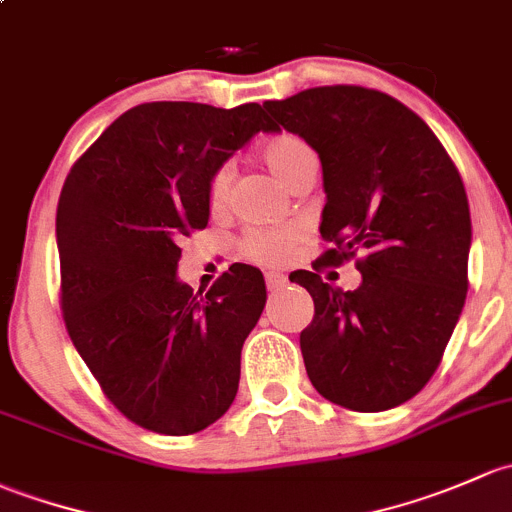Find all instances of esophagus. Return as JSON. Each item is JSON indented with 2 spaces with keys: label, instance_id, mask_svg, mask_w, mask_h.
<instances>
[{
  "label": "esophagus",
  "instance_id": "34e87169",
  "mask_svg": "<svg viewBox=\"0 0 512 512\" xmlns=\"http://www.w3.org/2000/svg\"><path fill=\"white\" fill-rule=\"evenodd\" d=\"M266 286L271 293L281 291L286 286V276H281V273H266Z\"/></svg>",
  "mask_w": 512,
  "mask_h": 512
}]
</instances>
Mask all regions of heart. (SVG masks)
Wrapping results in <instances>:
<instances>
[{"label":"heart","instance_id":"1","mask_svg":"<svg viewBox=\"0 0 512 512\" xmlns=\"http://www.w3.org/2000/svg\"><path fill=\"white\" fill-rule=\"evenodd\" d=\"M261 160L266 162L268 170L281 179L286 187H293L295 179L303 175L305 167L313 165L315 155L295 135H276V138H271L261 147ZM229 184L231 170L229 167H219L212 179H209V207L224 209L226 199H229ZM298 239V229H254L241 236L239 251L249 261L263 263V266H281V263H286L291 258Z\"/></svg>","mask_w":512,"mask_h":512}]
</instances>
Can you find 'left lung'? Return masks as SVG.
Returning a JSON list of instances; mask_svg holds the SVG:
<instances>
[{
	"mask_svg": "<svg viewBox=\"0 0 512 512\" xmlns=\"http://www.w3.org/2000/svg\"><path fill=\"white\" fill-rule=\"evenodd\" d=\"M263 108L323 165L320 236L333 249L318 266L362 254L355 291L313 271L291 276L315 303L300 333L310 382L352 412L399 407L436 372L466 303L471 212L461 175L429 125L382 91L320 86Z\"/></svg>",
	"mask_w": 512,
	"mask_h": 512,
	"instance_id": "1",
	"label": "left lung"
}]
</instances>
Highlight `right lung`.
I'll return each instance as SVG.
<instances>
[{
  "label": "right lung",
  "mask_w": 512,
  "mask_h": 512,
  "mask_svg": "<svg viewBox=\"0 0 512 512\" xmlns=\"http://www.w3.org/2000/svg\"><path fill=\"white\" fill-rule=\"evenodd\" d=\"M268 125L261 105L142 103L78 157L56 241L61 308L78 355L120 414L167 436L207 429L239 389L241 347L266 305L234 263L207 295L177 278L179 241L209 221V179Z\"/></svg>",
  "instance_id": "right-lung-1"
}]
</instances>
